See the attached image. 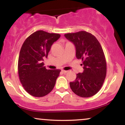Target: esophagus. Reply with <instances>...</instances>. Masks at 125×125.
I'll use <instances>...</instances> for the list:
<instances>
[{"mask_svg": "<svg viewBox=\"0 0 125 125\" xmlns=\"http://www.w3.org/2000/svg\"><path fill=\"white\" fill-rule=\"evenodd\" d=\"M62 72L63 73L65 74V73H66L67 72V71H64V70H62Z\"/></svg>", "mask_w": 125, "mask_h": 125, "instance_id": "1", "label": "esophagus"}]
</instances>
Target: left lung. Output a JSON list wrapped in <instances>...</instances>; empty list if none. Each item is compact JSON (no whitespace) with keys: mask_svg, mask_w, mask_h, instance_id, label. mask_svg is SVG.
<instances>
[{"mask_svg":"<svg viewBox=\"0 0 125 125\" xmlns=\"http://www.w3.org/2000/svg\"><path fill=\"white\" fill-rule=\"evenodd\" d=\"M64 36L74 43L76 56L82 60L84 69L83 73L76 74L74 81L70 82V87L79 96H93L101 89L106 75L102 48L96 37L86 31L66 33Z\"/></svg>","mask_w":125,"mask_h":125,"instance_id":"8db88e82","label":"left lung"}]
</instances>
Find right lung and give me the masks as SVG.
Listing matches in <instances>:
<instances>
[{
	"instance_id": "1",
	"label": "right lung",
	"mask_w": 125,
	"mask_h": 125,
	"mask_svg": "<svg viewBox=\"0 0 125 125\" xmlns=\"http://www.w3.org/2000/svg\"><path fill=\"white\" fill-rule=\"evenodd\" d=\"M60 37L59 34L38 31L27 38L21 46L19 77L25 90L33 96H44L55 85L61 71L46 69L42 61L48 57L52 44Z\"/></svg>"
}]
</instances>
